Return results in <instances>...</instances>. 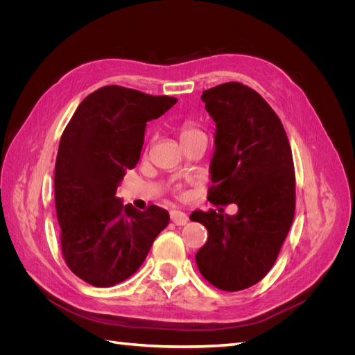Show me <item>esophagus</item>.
Wrapping results in <instances>:
<instances>
[{
    "label": "esophagus",
    "mask_w": 355,
    "mask_h": 355,
    "mask_svg": "<svg viewBox=\"0 0 355 355\" xmlns=\"http://www.w3.org/2000/svg\"><path fill=\"white\" fill-rule=\"evenodd\" d=\"M170 219L175 225H179V227H182V225H185L188 222V214L184 213V211H180V210H171L170 211Z\"/></svg>",
    "instance_id": "1"
}]
</instances>
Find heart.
I'll use <instances>...</instances> for the list:
<instances>
[{"mask_svg":"<svg viewBox=\"0 0 355 355\" xmlns=\"http://www.w3.org/2000/svg\"><path fill=\"white\" fill-rule=\"evenodd\" d=\"M178 132H179L180 142H185V141H188V139H191V137H196V136L204 135L194 121H184V123H180V124H179V128H178Z\"/></svg>","mask_w":355,"mask_h":355,"instance_id":"heart-1","label":"heart"}]
</instances>
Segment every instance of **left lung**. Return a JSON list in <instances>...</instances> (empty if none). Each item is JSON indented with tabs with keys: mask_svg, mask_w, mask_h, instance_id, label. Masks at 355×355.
<instances>
[{
	"mask_svg": "<svg viewBox=\"0 0 355 355\" xmlns=\"http://www.w3.org/2000/svg\"><path fill=\"white\" fill-rule=\"evenodd\" d=\"M216 123L210 163L213 204H237L234 216L192 211L207 228L196 254L201 275L225 292H239L270 272L295 216V168L280 118L262 96L241 83L202 92Z\"/></svg>",
	"mask_w": 355,
	"mask_h": 355,
	"instance_id": "8db88e82",
	"label": "left lung"
}]
</instances>
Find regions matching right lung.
I'll return each mask as SVG.
<instances>
[{
    "instance_id": "add662e5",
    "label": "right lung",
    "mask_w": 355,
    "mask_h": 355,
    "mask_svg": "<svg viewBox=\"0 0 355 355\" xmlns=\"http://www.w3.org/2000/svg\"><path fill=\"white\" fill-rule=\"evenodd\" d=\"M178 102L121 85L90 93L63 130L55 167L60 247L69 270L96 287L132 277L170 220L168 211L115 197L141 157L146 123Z\"/></svg>"
}]
</instances>
